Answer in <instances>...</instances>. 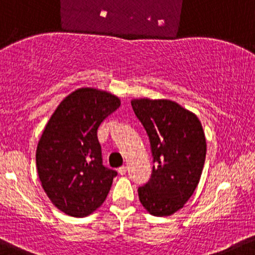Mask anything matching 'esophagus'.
<instances>
[{"label": "esophagus", "instance_id": "1", "mask_svg": "<svg viewBox=\"0 0 255 255\" xmlns=\"http://www.w3.org/2000/svg\"><path fill=\"white\" fill-rule=\"evenodd\" d=\"M119 173L121 175H125L126 173H127V166H122V167H120L119 168Z\"/></svg>", "mask_w": 255, "mask_h": 255}]
</instances>
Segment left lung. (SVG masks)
I'll return each instance as SVG.
<instances>
[{
    "instance_id": "8db88e82",
    "label": "left lung",
    "mask_w": 255,
    "mask_h": 255,
    "mask_svg": "<svg viewBox=\"0 0 255 255\" xmlns=\"http://www.w3.org/2000/svg\"><path fill=\"white\" fill-rule=\"evenodd\" d=\"M130 103L149 135L155 163L150 181L139 187V200L150 214L169 217L185 206L200 183L207 151L202 125L173 100Z\"/></svg>"
}]
</instances>
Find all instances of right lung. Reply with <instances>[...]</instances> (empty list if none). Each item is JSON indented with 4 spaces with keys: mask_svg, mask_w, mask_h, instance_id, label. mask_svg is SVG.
Returning a JSON list of instances; mask_svg holds the SVG:
<instances>
[{
    "mask_svg": "<svg viewBox=\"0 0 255 255\" xmlns=\"http://www.w3.org/2000/svg\"><path fill=\"white\" fill-rule=\"evenodd\" d=\"M120 105L109 92L82 87L64 98L47 122L36 167L44 192L63 213L83 218L104 203L117 172L103 166L97 132Z\"/></svg>",
    "mask_w": 255,
    "mask_h": 255,
    "instance_id": "obj_1",
    "label": "right lung"
}]
</instances>
